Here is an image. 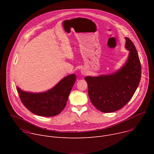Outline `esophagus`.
<instances>
[{
    "mask_svg": "<svg viewBox=\"0 0 154 154\" xmlns=\"http://www.w3.org/2000/svg\"><path fill=\"white\" fill-rule=\"evenodd\" d=\"M81 73L82 74V75H86V71L85 69H81Z\"/></svg>",
    "mask_w": 154,
    "mask_h": 154,
    "instance_id": "obj_1",
    "label": "esophagus"
}]
</instances>
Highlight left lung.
<instances>
[{"mask_svg": "<svg viewBox=\"0 0 154 154\" xmlns=\"http://www.w3.org/2000/svg\"><path fill=\"white\" fill-rule=\"evenodd\" d=\"M125 39V48L129 53L120 69L112 74L85 78L91 102L102 112L112 113L122 108L132 97L140 82L141 66L137 51L132 41Z\"/></svg>", "mask_w": 154, "mask_h": 154, "instance_id": "obj_1", "label": "left lung"}]
</instances>
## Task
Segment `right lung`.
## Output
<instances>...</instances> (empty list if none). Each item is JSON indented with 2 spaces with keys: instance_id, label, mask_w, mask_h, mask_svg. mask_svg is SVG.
<instances>
[{
  "instance_id": "1",
  "label": "right lung",
  "mask_w": 154,
  "mask_h": 154,
  "mask_svg": "<svg viewBox=\"0 0 154 154\" xmlns=\"http://www.w3.org/2000/svg\"><path fill=\"white\" fill-rule=\"evenodd\" d=\"M75 81L76 75L72 74L45 92L25 91L18 86L17 90L21 102L29 111L38 116L51 117L60 114L64 108Z\"/></svg>"
}]
</instances>
